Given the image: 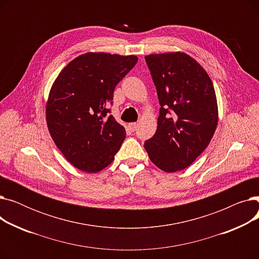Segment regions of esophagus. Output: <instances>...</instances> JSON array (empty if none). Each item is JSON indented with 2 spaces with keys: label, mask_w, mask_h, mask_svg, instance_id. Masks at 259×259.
<instances>
[{
  "label": "esophagus",
  "mask_w": 259,
  "mask_h": 259,
  "mask_svg": "<svg viewBox=\"0 0 259 259\" xmlns=\"http://www.w3.org/2000/svg\"><path fill=\"white\" fill-rule=\"evenodd\" d=\"M128 128H129V130H130L131 132L137 131V129H138V124H137V122H131V124L128 125Z\"/></svg>",
  "instance_id": "obj_1"
}]
</instances>
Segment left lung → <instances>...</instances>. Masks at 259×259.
Masks as SVG:
<instances>
[{"mask_svg": "<svg viewBox=\"0 0 259 259\" xmlns=\"http://www.w3.org/2000/svg\"><path fill=\"white\" fill-rule=\"evenodd\" d=\"M145 60L160 105L156 132L145 149L161 170L186 169L208 147L219 121L212 80L184 52L150 54Z\"/></svg>", "mask_w": 259, "mask_h": 259, "instance_id": "1", "label": "left lung"}]
</instances>
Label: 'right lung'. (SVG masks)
I'll use <instances>...</instances> for the list:
<instances>
[{"label":"right lung","instance_id":"obj_1","mask_svg":"<svg viewBox=\"0 0 259 259\" xmlns=\"http://www.w3.org/2000/svg\"><path fill=\"white\" fill-rule=\"evenodd\" d=\"M137 63L135 56L88 52L68 64L53 83L47 126L60 151L77 169L95 173L114 159L126 131L108 108L116 85Z\"/></svg>","mask_w":259,"mask_h":259}]
</instances>
